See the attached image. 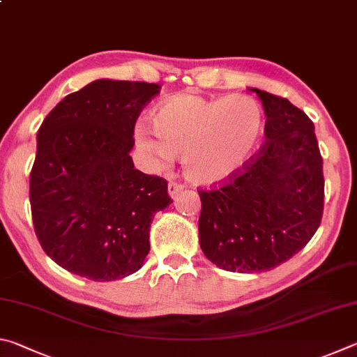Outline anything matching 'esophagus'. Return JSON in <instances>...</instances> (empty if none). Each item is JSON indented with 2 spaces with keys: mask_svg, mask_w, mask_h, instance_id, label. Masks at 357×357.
<instances>
[{
  "mask_svg": "<svg viewBox=\"0 0 357 357\" xmlns=\"http://www.w3.org/2000/svg\"><path fill=\"white\" fill-rule=\"evenodd\" d=\"M185 186L182 183H177V182H169V196H171L172 199L177 197L180 192L183 191Z\"/></svg>",
  "mask_w": 357,
  "mask_h": 357,
  "instance_id": "1",
  "label": "esophagus"
}]
</instances>
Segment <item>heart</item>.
<instances>
[{"label": "heart", "instance_id": "1", "mask_svg": "<svg viewBox=\"0 0 357 357\" xmlns=\"http://www.w3.org/2000/svg\"><path fill=\"white\" fill-rule=\"evenodd\" d=\"M261 133L264 112L254 98H205L183 92L155 109L153 130L139 123L135 136L155 166L182 156L183 172L192 183L215 185L246 165Z\"/></svg>", "mask_w": 357, "mask_h": 357}]
</instances>
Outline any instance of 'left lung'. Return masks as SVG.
<instances>
[{
    "instance_id": "8db88e82",
    "label": "left lung",
    "mask_w": 357,
    "mask_h": 357,
    "mask_svg": "<svg viewBox=\"0 0 357 357\" xmlns=\"http://www.w3.org/2000/svg\"><path fill=\"white\" fill-rule=\"evenodd\" d=\"M251 91L266 114L265 142L220 186L197 190L202 251L234 273L268 271L291 259L320 227L324 205L314 122L287 98Z\"/></svg>"
}]
</instances>
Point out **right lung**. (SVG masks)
I'll use <instances>...</instances> for the list:
<instances>
[{"mask_svg":"<svg viewBox=\"0 0 357 357\" xmlns=\"http://www.w3.org/2000/svg\"><path fill=\"white\" fill-rule=\"evenodd\" d=\"M160 87L97 79L42 122L31 215L42 249L64 270L108 282L142 266L153 215L172 199L165 178L135 169L130 150L137 117Z\"/></svg>","mask_w":357,"mask_h":357,"instance_id":"right-lung-1","label":"right lung"}]
</instances>
